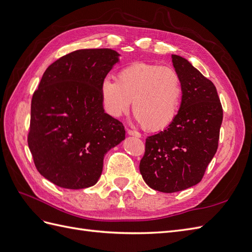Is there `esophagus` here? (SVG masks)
<instances>
[{
  "label": "esophagus",
  "mask_w": 252,
  "mask_h": 252,
  "mask_svg": "<svg viewBox=\"0 0 252 252\" xmlns=\"http://www.w3.org/2000/svg\"><path fill=\"white\" fill-rule=\"evenodd\" d=\"M127 133L129 135H132V136H135V138H141V133L139 131H135V130H132V129H127Z\"/></svg>",
  "instance_id": "34e87169"
}]
</instances>
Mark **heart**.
<instances>
[{
    "mask_svg": "<svg viewBox=\"0 0 252 252\" xmlns=\"http://www.w3.org/2000/svg\"><path fill=\"white\" fill-rule=\"evenodd\" d=\"M102 102L113 118L130 108L143 128L159 131L177 119L183 100V82L172 67L136 62L119 70L117 81L109 78L101 84Z\"/></svg>",
    "mask_w": 252,
    "mask_h": 252,
    "instance_id": "1",
    "label": "heart"
}]
</instances>
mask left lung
<instances>
[{"label":"left lung","mask_w":252,"mask_h":252,"mask_svg":"<svg viewBox=\"0 0 252 252\" xmlns=\"http://www.w3.org/2000/svg\"><path fill=\"white\" fill-rule=\"evenodd\" d=\"M183 82V100L177 119L145 143L140 172L146 184L171 193L200 183L215 157L223 108L213 83L188 61L172 55Z\"/></svg>","instance_id":"1"}]
</instances>
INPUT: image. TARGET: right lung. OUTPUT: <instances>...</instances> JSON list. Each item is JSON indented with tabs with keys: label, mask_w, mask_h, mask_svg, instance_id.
I'll return each instance as SVG.
<instances>
[{
	"label": "right lung",
	"mask_w": 252,
	"mask_h": 252,
	"mask_svg": "<svg viewBox=\"0 0 252 252\" xmlns=\"http://www.w3.org/2000/svg\"><path fill=\"white\" fill-rule=\"evenodd\" d=\"M119 53L80 49L45 70L32 100L28 146L45 179L67 189L94 186L104 156L125 139L123 124L104 111L101 84Z\"/></svg>",
	"instance_id": "right-lung-1"
}]
</instances>
